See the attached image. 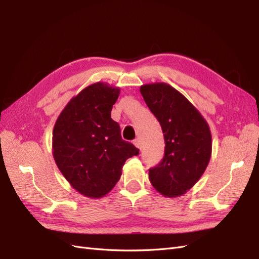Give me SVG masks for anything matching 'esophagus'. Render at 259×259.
<instances>
[{"mask_svg":"<svg viewBox=\"0 0 259 259\" xmlns=\"http://www.w3.org/2000/svg\"><path fill=\"white\" fill-rule=\"evenodd\" d=\"M134 145L138 148V149H141V140L139 138H137L134 140Z\"/></svg>","mask_w":259,"mask_h":259,"instance_id":"obj_1","label":"esophagus"}]
</instances>
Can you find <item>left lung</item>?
<instances>
[{"instance_id": "left-lung-1", "label": "left lung", "mask_w": 259, "mask_h": 259, "mask_svg": "<svg viewBox=\"0 0 259 259\" xmlns=\"http://www.w3.org/2000/svg\"><path fill=\"white\" fill-rule=\"evenodd\" d=\"M140 92L160 123L166 144L162 160L149 169L150 183L163 196L184 195L210 160V129L200 112L171 85L145 84Z\"/></svg>"}]
</instances>
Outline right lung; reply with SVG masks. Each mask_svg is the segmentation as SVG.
<instances>
[{"instance_id": "right-lung-1", "label": "right lung", "mask_w": 259, "mask_h": 259, "mask_svg": "<svg viewBox=\"0 0 259 259\" xmlns=\"http://www.w3.org/2000/svg\"><path fill=\"white\" fill-rule=\"evenodd\" d=\"M119 88L97 82L71 99L54 124L53 158L73 188L89 198H101L121 177L125 160L139 149L121 138L111 110Z\"/></svg>"}]
</instances>
